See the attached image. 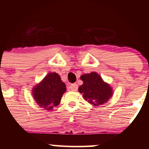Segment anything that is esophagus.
Instances as JSON below:
<instances>
[{
	"label": "esophagus",
	"instance_id": "obj_1",
	"mask_svg": "<svg viewBox=\"0 0 149 149\" xmlns=\"http://www.w3.org/2000/svg\"><path fill=\"white\" fill-rule=\"evenodd\" d=\"M69 89L70 90L73 92H76L78 90V85L77 84H71L69 85Z\"/></svg>",
	"mask_w": 149,
	"mask_h": 149
}]
</instances>
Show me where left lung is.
Wrapping results in <instances>:
<instances>
[{
	"mask_svg": "<svg viewBox=\"0 0 149 149\" xmlns=\"http://www.w3.org/2000/svg\"><path fill=\"white\" fill-rule=\"evenodd\" d=\"M80 79L83 83L78 88V91L85 100L92 106L97 107L107 103L113 96L111 85L104 82L97 73H85L80 76Z\"/></svg>",
	"mask_w": 149,
	"mask_h": 149,
	"instance_id": "obj_1",
	"label": "left lung"
}]
</instances>
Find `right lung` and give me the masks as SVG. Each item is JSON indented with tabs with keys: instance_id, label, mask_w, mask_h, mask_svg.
Wrapping results in <instances>:
<instances>
[{
	"instance_id": "right-lung-1",
	"label": "right lung",
	"mask_w": 149,
	"mask_h": 149,
	"mask_svg": "<svg viewBox=\"0 0 149 149\" xmlns=\"http://www.w3.org/2000/svg\"><path fill=\"white\" fill-rule=\"evenodd\" d=\"M66 91V85L57 73L49 72L32 89V95L38 105L45 110L52 111L57 107Z\"/></svg>"
}]
</instances>
